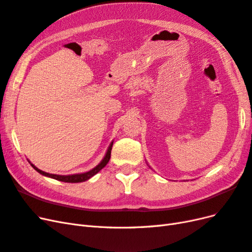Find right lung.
<instances>
[{"label": "right lung", "instance_id": "add662e5", "mask_svg": "<svg viewBox=\"0 0 252 252\" xmlns=\"http://www.w3.org/2000/svg\"><path fill=\"white\" fill-rule=\"evenodd\" d=\"M112 145H113V142H111V144L109 145V147L107 149V151H106V155L104 157V158L102 159V161L98 163L94 168H93L91 170L87 171V172H83V173H77V174H68V175H60V174H52V173H48V172H45L43 170H40L37 167H35L33 164L30 163V165H32L33 167V169L36 170L39 173H41L42 175H44V177H48V178H51V179H55V180H58V181H61V182H65V183H81V182H85L87 180H89L90 178H93L94 175H95L98 171H100L101 169H103L104 167L107 165V163L109 162L110 159V154H111V149H112Z\"/></svg>", "mask_w": 252, "mask_h": 252}]
</instances>
